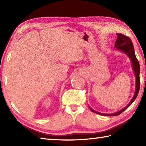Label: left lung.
I'll return each instance as SVG.
<instances>
[{"instance_id":"obj_1","label":"left lung","mask_w":146,"mask_h":146,"mask_svg":"<svg viewBox=\"0 0 146 146\" xmlns=\"http://www.w3.org/2000/svg\"><path fill=\"white\" fill-rule=\"evenodd\" d=\"M117 39L115 42V49H117V50L122 51L123 53H125V55H127L128 57L130 59L131 62L132 64V68L133 71H134L135 78H136V82H135V91L134 93V96L132 98V99L131 100L130 102L128 104L127 106H125L124 108L122 109V110L118 111L112 113V114H106V113H101L99 112L95 111V110H93V109H91L90 106L89 108L91 110V111L94 113H97V114L103 115V116H110V117H113V116H117L120 115V113H122L123 111H125L126 109L129 107V106L132 104V103L134 102V100L136 99V98L137 97V95L139 92L140 90V64L138 61L137 60V57H136L135 53V49L134 47H133V44L132 43V41L131 39L128 37V36L123 35L122 34L120 33H117Z\"/></svg>"}]
</instances>
